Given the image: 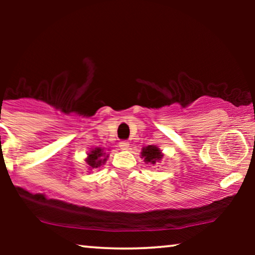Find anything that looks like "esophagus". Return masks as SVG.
<instances>
[{
  "mask_svg": "<svg viewBox=\"0 0 255 255\" xmlns=\"http://www.w3.org/2000/svg\"><path fill=\"white\" fill-rule=\"evenodd\" d=\"M128 146H130V144H128V141H127V140H123V141L120 142L121 149H128Z\"/></svg>",
  "mask_w": 255,
  "mask_h": 255,
  "instance_id": "1",
  "label": "esophagus"
}]
</instances>
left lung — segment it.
<instances>
[{
	"mask_svg": "<svg viewBox=\"0 0 255 255\" xmlns=\"http://www.w3.org/2000/svg\"><path fill=\"white\" fill-rule=\"evenodd\" d=\"M141 156L144 158L145 162H151L152 165H154L156 161L161 160L162 154L156 146L149 145V146H147V147L142 148Z\"/></svg>",
	"mask_w": 255,
	"mask_h": 255,
	"instance_id": "1",
	"label": "left lung"
}]
</instances>
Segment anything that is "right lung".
Here are the masks:
<instances>
[{
  "label": "right lung",
  "mask_w": 255,
  "mask_h": 255,
  "mask_svg": "<svg viewBox=\"0 0 255 255\" xmlns=\"http://www.w3.org/2000/svg\"><path fill=\"white\" fill-rule=\"evenodd\" d=\"M106 153H103L102 148H95L93 149L92 152L88 154V158H87V163H88V167L90 169L93 168H97V167H100L101 165H103L104 162H106V158L107 156H104Z\"/></svg>",
  "instance_id": "add662e5"
}]
</instances>
